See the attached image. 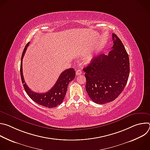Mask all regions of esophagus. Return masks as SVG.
<instances>
[{
	"instance_id": "34e87169",
	"label": "esophagus",
	"mask_w": 150,
	"mask_h": 150,
	"mask_svg": "<svg viewBox=\"0 0 150 150\" xmlns=\"http://www.w3.org/2000/svg\"><path fill=\"white\" fill-rule=\"evenodd\" d=\"M81 74H82V71L81 70H77L76 71V75L78 76V75H80Z\"/></svg>"
}]
</instances>
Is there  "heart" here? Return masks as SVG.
<instances>
[{"label":"heart","mask_w":150,"mask_h":150,"mask_svg":"<svg viewBox=\"0 0 150 150\" xmlns=\"http://www.w3.org/2000/svg\"><path fill=\"white\" fill-rule=\"evenodd\" d=\"M91 57L90 56V59H91Z\"/></svg>","instance_id":"1"}]
</instances>
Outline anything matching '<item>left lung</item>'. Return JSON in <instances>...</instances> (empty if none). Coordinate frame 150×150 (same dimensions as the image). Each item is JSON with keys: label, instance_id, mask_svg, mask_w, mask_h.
<instances>
[{"label": "left lung", "instance_id": "left-lung-1", "mask_svg": "<svg viewBox=\"0 0 150 150\" xmlns=\"http://www.w3.org/2000/svg\"><path fill=\"white\" fill-rule=\"evenodd\" d=\"M113 46L108 55L94 57L83 69L90 98L103 104L115 100L124 90L129 75V56L119 38L112 34Z\"/></svg>", "mask_w": 150, "mask_h": 150}]
</instances>
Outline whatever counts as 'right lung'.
I'll use <instances>...</instances> for the list:
<instances>
[{"instance_id": "add662e5", "label": "right lung", "mask_w": 150, "mask_h": 150, "mask_svg": "<svg viewBox=\"0 0 150 150\" xmlns=\"http://www.w3.org/2000/svg\"><path fill=\"white\" fill-rule=\"evenodd\" d=\"M29 45L30 42L27 44L23 50L21 61L20 74L24 90L28 96L36 103L46 108H55L60 104L65 98L69 83L75 77V71L74 68H70L62 72L54 86L45 93H38L31 91L25 82L23 74V59Z\"/></svg>"}]
</instances>
